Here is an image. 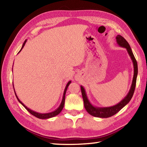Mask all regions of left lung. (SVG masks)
Masks as SVG:
<instances>
[{"label": "left lung", "instance_id": "left-lung-1", "mask_svg": "<svg viewBox=\"0 0 147 147\" xmlns=\"http://www.w3.org/2000/svg\"><path fill=\"white\" fill-rule=\"evenodd\" d=\"M115 38H116V42L121 47L125 48L127 50V53L129 54L130 57L132 60L134 66V75L132 84L128 93H127V95L120 102H119L117 104L114 106L107 107H98L93 106L89 101L88 97H87L85 88H83V86L81 85V90H82V94L84 102V106H85V108L86 111L88 112V114L94 117L107 118L115 115L121 109H123L126 104H128L129 102L132 98L134 92H135L136 83V78L137 75H138V64H137L135 56L133 55L132 50L131 49L128 42L123 36L119 35H117Z\"/></svg>", "mask_w": 147, "mask_h": 147}]
</instances>
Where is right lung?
Masks as SVG:
<instances>
[{
  "label": "right lung",
  "instance_id": "right-lung-1",
  "mask_svg": "<svg viewBox=\"0 0 147 147\" xmlns=\"http://www.w3.org/2000/svg\"><path fill=\"white\" fill-rule=\"evenodd\" d=\"M26 41H27V40H26L24 42L23 44V46H22L21 49L20 50V52H21V51L22 50V49H23V48L24 47V45H25V43H26ZM71 83V81H69V82L67 83L66 86H65V88L64 92V93H63V97H62V102H61V103L60 105L59 106V107H58L57 109H56L55 111H54L51 112H49V113H43V114H42V113H39V112H35V111H33V110H31V109H30L29 108H28L25 105H24V104H23V103H22V102L20 101V100L18 98V96H17V95H16V92H15V90H14V88L13 83H12V85H13V88H14V93H15L16 96V98H17V99H18V100L19 101V102H20L21 104H22V105H23V107H24V108H25V109H26V110L30 112V113L31 114H32L33 115H34V116H35V117H37V118L42 119H49V118H51V117H54V116H55V115H58L59 113H60V112L62 111V109H63L64 106L65 93H66L67 89L68 86H69V84H70Z\"/></svg>",
  "mask_w": 147,
  "mask_h": 147
}]
</instances>
